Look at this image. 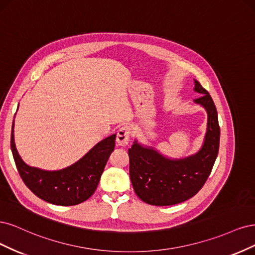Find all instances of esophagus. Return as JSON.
Listing matches in <instances>:
<instances>
[{"label":"esophagus","mask_w":255,"mask_h":255,"mask_svg":"<svg viewBox=\"0 0 255 255\" xmlns=\"http://www.w3.org/2000/svg\"><path fill=\"white\" fill-rule=\"evenodd\" d=\"M130 128L128 126H123L119 129L117 135V142L120 146H126L130 137Z\"/></svg>","instance_id":"34e87169"}]
</instances>
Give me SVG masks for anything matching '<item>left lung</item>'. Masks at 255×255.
<instances>
[{"instance_id":"1","label":"left lung","mask_w":255,"mask_h":255,"mask_svg":"<svg viewBox=\"0 0 255 255\" xmlns=\"http://www.w3.org/2000/svg\"><path fill=\"white\" fill-rule=\"evenodd\" d=\"M194 102L208 113V128L200 150L183 159H170L152 147L133 142L129 154V174L137 197L144 202L163 207L183 202L198 193L207 181L218 154L220 128L216 107L209 92L195 80Z\"/></svg>"}]
</instances>
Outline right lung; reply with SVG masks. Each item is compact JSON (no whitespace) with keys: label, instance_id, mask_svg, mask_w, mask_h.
<instances>
[{"label":"right lung","instance_id":"1","mask_svg":"<svg viewBox=\"0 0 255 255\" xmlns=\"http://www.w3.org/2000/svg\"><path fill=\"white\" fill-rule=\"evenodd\" d=\"M13 123L10 147L15 165L23 182L37 197L46 202L68 207L84 202L94 194L107 161L114 150L117 134L104 138L67 168L44 170L27 165L20 157L14 144Z\"/></svg>","mask_w":255,"mask_h":255}]
</instances>
